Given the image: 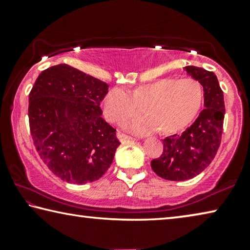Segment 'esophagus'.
<instances>
[{
    "mask_svg": "<svg viewBox=\"0 0 250 250\" xmlns=\"http://www.w3.org/2000/svg\"><path fill=\"white\" fill-rule=\"evenodd\" d=\"M117 137H118V139L121 141V143H124V141H130V140H135V139H133L132 137H130V136H126V135H124V133H121V132H118V133H117Z\"/></svg>",
    "mask_w": 250,
    "mask_h": 250,
    "instance_id": "1",
    "label": "esophagus"
}]
</instances>
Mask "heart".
I'll return each mask as SVG.
<instances>
[{
	"instance_id": "obj_1",
	"label": "heart",
	"mask_w": 250,
	"mask_h": 250,
	"mask_svg": "<svg viewBox=\"0 0 250 250\" xmlns=\"http://www.w3.org/2000/svg\"><path fill=\"white\" fill-rule=\"evenodd\" d=\"M204 100L200 82L193 78H162L136 87L129 94L124 88L113 87L103 99V112L111 122H124L141 112L128 128L138 135H148L161 129L173 135L185 129L199 114Z\"/></svg>"
}]
</instances>
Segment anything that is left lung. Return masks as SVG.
Instances as JSON below:
<instances>
[{"mask_svg": "<svg viewBox=\"0 0 250 250\" xmlns=\"http://www.w3.org/2000/svg\"><path fill=\"white\" fill-rule=\"evenodd\" d=\"M183 69L202 85L206 109L182 135L165 138L162 156L151 161L152 170L167 181L191 180L210 165L220 146L225 119L223 93L214 73L195 66Z\"/></svg>", "mask_w": 250, "mask_h": 250, "instance_id": "1", "label": "left lung"}]
</instances>
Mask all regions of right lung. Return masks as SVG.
Masks as SVG:
<instances>
[{"label":"right lung","mask_w":250,"mask_h":250,"mask_svg":"<svg viewBox=\"0 0 250 250\" xmlns=\"http://www.w3.org/2000/svg\"><path fill=\"white\" fill-rule=\"evenodd\" d=\"M109 85L66 64L44 69L29 95L30 131L51 172L70 184L101 178L119 147L115 130L101 117Z\"/></svg>","instance_id":"obj_1"}]
</instances>
